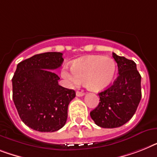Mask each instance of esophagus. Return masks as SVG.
Instances as JSON below:
<instances>
[{
	"label": "esophagus",
	"mask_w": 157,
	"mask_h": 157,
	"mask_svg": "<svg viewBox=\"0 0 157 157\" xmlns=\"http://www.w3.org/2000/svg\"><path fill=\"white\" fill-rule=\"evenodd\" d=\"M83 95H84V92H82V91H77V92H76V96L81 97V96H83Z\"/></svg>",
	"instance_id": "obj_1"
}]
</instances>
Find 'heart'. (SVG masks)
Wrapping results in <instances>:
<instances>
[{
  "label": "heart",
  "instance_id": "1",
  "mask_svg": "<svg viewBox=\"0 0 157 157\" xmlns=\"http://www.w3.org/2000/svg\"><path fill=\"white\" fill-rule=\"evenodd\" d=\"M72 72L66 69L62 71V76L72 86L79 82H85L90 90L98 92L110 86L116 75L115 61L108 57L88 56L76 60L72 64Z\"/></svg>",
  "mask_w": 157,
  "mask_h": 157
}]
</instances>
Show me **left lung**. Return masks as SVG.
I'll use <instances>...</instances> for the list:
<instances>
[{"label": "left lung", "instance_id": "8db88e82", "mask_svg": "<svg viewBox=\"0 0 157 157\" xmlns=\"http://www.w3.org/2000/svg\"><path fill=\"white\" fill-rule=\"evenodd\" d=\"M119 76L112 85L99 93V103L90 111L96 125L118 128L132 119L141 99V76L134 61L112 53Z\"/></svg>", "mask_w": 157, "mask_h": 157}]
</instances>
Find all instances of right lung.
Here are the masks:
<instances>
[{
  "instance_id": "add662e5",
  "label": "right lung",
  "mask_w": 157,
  "mask_h": 157,
  "mask_svg": "<svg viewBox=\"0 0 157 157\" xmlns=\"http://www.w3.org/2000/svg\"><path fill=\"white\" fill-rule=\"evenodd\" d=\"M63 54L47 52L21 62L13 75V99L21 120L41 132L63 128L67 120L70 102L75 91L58 85L54 70L61 67Z\"/></svg>"
}]
</instances>
